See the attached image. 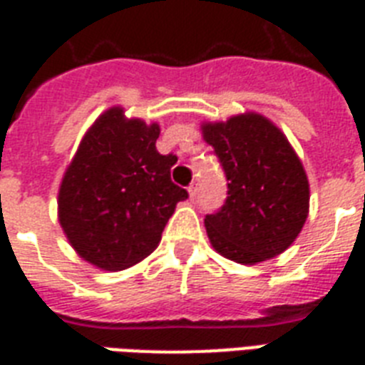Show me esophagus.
<instances>
[{"instance_id": "obj_1", "label": "esophagus", "mask_w": 365, "mask_h": 365, "mask_svg": "<svg viewBox=\"0 0 365 365\" xmlns=\"http://www.w3.org/2000/svg\"><path fill=\"white\" fill-rule=\"evenodd\" d=\"M187 191H189V197H191V199H195V197H197V193H199V183L197 182L191 183Z\"/></svg>"}]
</instances>
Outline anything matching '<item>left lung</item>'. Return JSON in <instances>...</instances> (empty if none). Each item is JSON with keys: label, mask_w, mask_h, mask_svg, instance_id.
<instances>
[{"label": "left lung", "mask_w": 365, "mask_h": 365, "mask_svg": "<svg viewBox=\"0 0 365 365\" xmlns=\"http://www.w3.org/2000/svg\"><path fill=\"white\" fill-rule=\"evenodd\" d=\"M227 176V200L205 217L212 248L242 265L282 254L309 216V178L288 138L271 119L246 111L202 123Z\"/></svg>", "instance_id": "1"}]
</instances>
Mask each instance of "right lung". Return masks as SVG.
I'll return each mask as SVG.
<instances>
[{
    "label": "right lung",
    "mask_w": 365,
    "mask_h": 365,
    "mask_svg": "<svg viewBox=\"0 0 365 365\" xmlns=\"http://www.w3.org/2000/svg\"><path fill=\"white\" fill-rule=\"evenodd\" d=\"M160 128L121 106L91 125L58 189V222L77 255L102 271L145 259L187 191L170 180L176 155L155 148Z\"/></svg>",
    "instance_id": "obj_1"
}]
</instances>
